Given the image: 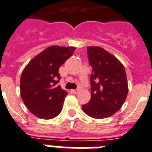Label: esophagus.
Masks as SVG:
<instances>
[{"label": "esophagus", "mask_w": 152, "mask_h": 152, "mask_svg": "<svg viewBox=\"0 0 152 152\" xmlns=\"http://www.w3.org/2000/svg\"><path fill=\"white\" fill-rule=\"evenodd\" d=\"M72 93H73V94H77L79 93V92H80V90H78V89H76V90H72Z\"/></svg>", "instance_id": "esophagus-1"}]
</instances>
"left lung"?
<instances>
[{"label":"left lung","instance_id":"1","mask_svg":"<svg viewBox=\"0 0 152 152\" xmlns=\"http://www.w3.org/2000/svg\"><path fill=\"white\" fill-rule=\"evenodd\" d=\"M92 66L91 98L82 106L83 111L94 118L110 117L118 111L128 93L124 67L114 56L101 47H87Z\"/></svg>","mask_w":152,"mask_h":152}]
</instances>
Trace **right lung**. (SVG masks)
I'll return each mask as SVG.
<instances>
[{
    "mask_svg": "<svg viewBox=\"0 0 152 152\" xmlns=\"http://www.w3.org/2000/svg\"><path fill=\"white\" fill-rule=\"evenodd\" d=\"M75 47L52 45L28 62L20 81L21 96L31 113L41 119H52L59 114L68 93L57 83L58 69L69 58Z\"/></svg>",
    "mask_w": 152,
    "mask_h": 152,
    "instance_id": "right-lung-1",
    "label": "right lung"
}]
</instances>
